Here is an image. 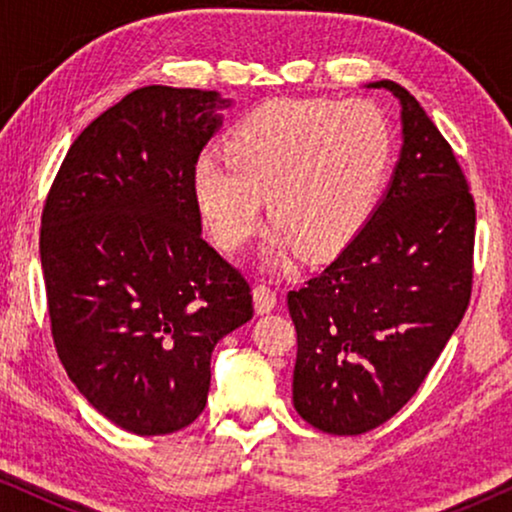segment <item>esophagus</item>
Returning <instances> with one entry per match:
<instances>
[{"label":"esophagus","mask_w":512,"mask_h":512,"mask_svg":"<svg viewBox=\"0 0 512 512\" xmlns=\"http://www.w3.org/2000/svg\"><path fill=\"white\" fill-rule=\"evenodd\" d=\"M254 305H256L258 314L272 312V310H275V305H277V293L272 291L270 286L258 284L254 289Z\"/></svg>","instance_id":"34e87169"}]
</instances>
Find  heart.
I'll return each mask as SVG.
<instances>
[{
  "label": "heart",
  "mask_w": 512,
  "mask_h": 512,
  "mask_svg": "<svg viewBox=\"0 0 512 512\" xmlns=\"http://www.w3.org/2000/svg\"><path fill=\"white\" fill-rule=\"evenodd\" d=\"M223 153L193 167V193L214 242L235 254L261 221H275L263 258L296 249L328 256L368 219L391 160V130L375 104L279 97L249 111L228 132Z\"/></svg>",
  "instance_id": "b5f03b06"
}]
</instances>
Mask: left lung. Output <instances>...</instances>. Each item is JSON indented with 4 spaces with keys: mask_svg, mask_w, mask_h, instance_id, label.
I'll list each match as a JSON object with an SVG mask.
<instances>
[{
    "mask_svg": "<svg viewBox=\"0 0 512 512\" xmlns=\"http://www.w3.org/2000/svg\"><path fill=\"white\" fill-rule=\"evenodd\" d=\"M403 146L387 193L345 249L289 291L293 405L314 429L359 436L396 415L464 319L475 202L452 146L394 81Z\"/></svg>",
    "mask_w": 512,
    "mask_h": 512,
    "instance_id": "left-lung-1",
    "label": "left lung"
}]
</instances>
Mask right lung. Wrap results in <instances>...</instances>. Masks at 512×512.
I'll return each instance as SVG.
<instances>
[{
    "label": "right lung",
    "mask_w": 512,
    "mask_h": 512,
    "mask_svg": "<svg viewBox=\"0 0 512 512\" xmlns=\"http://www.w3.org/2000/svg\"><path fill=\"white\" fill-rule=\"evenodd\" d=\"M216 90H132L74 139L41 214L55 349L93 408L137 436L205 410L212 352L254 317L247 279L202 240L193 167Z\"/></svg>",
    "instance_id": "obj_1"
}]
</instances>
